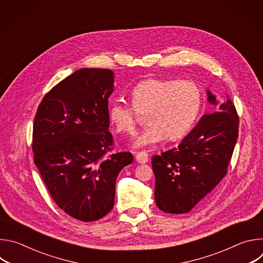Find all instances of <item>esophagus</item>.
<instances>
[{"mask_svg":"<svg viewBox=\"0 0 263 263\" xmlns=\"http://www.w3.org/2000/svg\"><path fill=\"white\" fill-rule=\"evenodd\" d=\"M135 158H136V161L138 163H141V164L146 163L148 161V155H147L146 152H138V153H136Z\"/></svg>","mask_w":263,"mask_h":263,"instance_id":"34e87169","label":"esophagus"}]
</instances>
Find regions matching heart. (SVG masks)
Listing matches in <instances>:
<instances>
[{"label": "heart", "instance_id": "b5f03b06", "mask_svg": "<svg viewBox=\"0 0 263 263\" xmlns=\"http://www.w3.org/2000/svg\"><path fill=\"white\" fill-rule=\"evenodd\" d=\"M133 106L116 100L109 105L110 123L120 133L133 134L136 126L135 109L146 111L147 126L134 140L135 146L151 145L167 137H182L194 125L202 105V90L192 80L148 78L131 90Z\"/></svg>", "mask_w": 263, "mask_h": 263}]
</instances>
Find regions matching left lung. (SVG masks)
Returning a JSON list of instances; mask_svg holds the SVG:
<instances>
[{
  "instance_id": "left-lung-1",
  "label": "left lung",
  "mask_w": 263,
  "mask_h": 263,
  "mask_svg": "<svg viewBox=\"0 0 263 263\" xmlns=\"http://www.w3.org/2000/svg\"><path fill=\"white\" fill-rule=\"evenodd\" d=\"M215 105L204 115L177 147L155 155V202L166 213H186L202 201L226 176L238 137V116L232 101L222 103L207 90Z\"/></svg>"
}]
</instances>
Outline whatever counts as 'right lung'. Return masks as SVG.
Segmentation results:
<instances>
[{
  "label": "right lung",
  "mask_w": 263,
  "mask_h": 263,
  "mask_svg": "<svg viewBox=\"0 0 263 263\" xmlns=\"http://www.w3.org/2000/svg\"><path fill=\"white\" fill-rule=\"evenodd\" d=\"M114 82L110 69H78L44 97L34 120V162L57 206L82 221L114 208L117 178L133 161L130 152L107 155Z\"/></svg>",
  "instance_id": "1"
}]
</instances>
